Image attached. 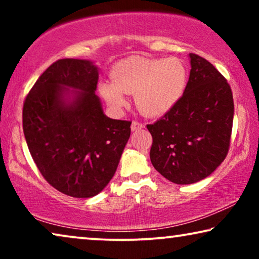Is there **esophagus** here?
<instances>
[{"label": "esophagus", "instance_id": "obj_1", "mask_svg": "<svg viewBox=\"0 0 259 259\" xmlns=\"http://www.w3.org/2000/svg\"><path fill=\"white\" fill-rule=\"evenodd\" d=\"M141 128H144V125L139 121H133L132 125H131V130H132L133 132L134 131H139Z\"/></svg>", "mask_w": 259, "mask_h": 259}]
</instances>
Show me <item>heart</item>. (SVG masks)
<instances>
[{"instance_id":"1","label":"heart","mask_w":259,"mask_h":259,"mask_svg":"<svg viewBox=\"0 0 259 259\" xmlns=\"http://www.w3.org/2000/svg\"><path fill=\"white\" fill-rule=\"evenodd\" d=\"M187 79V69L179 59L130 56L113 66L111 82L99 83L98 90L114 111L126 106L123 93L134 94L137 108L154 118L178 104L185 93Z\"/></svg>"}]
</instances>
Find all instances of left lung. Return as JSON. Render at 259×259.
<instances>
[{"label":"left lung","mask_w":259,"mask_h":259,"mask_svg":"<svg viewBox=\"0 0 259 259\" xmlns=\"http://www.w3.org/2000/svg\"><path fill=\"white\" fill-rule=\"evenodd\" d=\"M185 93L171 111L147 125L152 165L169 182L187 185L206 178L229 152L233 121L230 84L207 60L191 54Z\"/></svg>","instance_id":"8db88e82"}]
</instances>
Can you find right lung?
<instances>
[{
  "instance_id": "add662e5",
  "label": "right lung",
  "mask_w": 259,
  "mask_h": 259,
  "mask_svg": "<svg viewBox=\"0 0 259 259\" xmlns=\"http://www.w3.org/2000/svg\"><path fill=\"white\" fill-rule=\"evenodd\" d=\"M98 80L90 60H58L23 104L24 138L38 171L74 198L94 197L107 186L131 136V121L105 115Z\"/></svg>"
}]
</instances>
